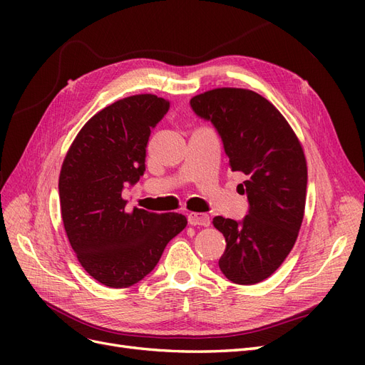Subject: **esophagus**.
Returning <instances> with one entry per match:
<instances>
[{"label":"esophagus","mask_w":365,"mask_h":365,"mask_svg":"<svg viewBox=\"0 0 365 365\" xmlns=\"http://www.w3.org/2000/svg\"><path fill=\"white\" fill-rule=\"evenodd\" d=\"M189 224L193 227H208L210 225V216L205 213H189L187 215Z\"/></svg>","instance_id":"1"}]
</instances>
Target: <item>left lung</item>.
<instances>
[{
	"label": "left lung",
	"instance_id": "1",
	"mask_svg": "<svg viewBox=\"0 0 365 365\" xmlns=\"http://www.w3.org/2000/svg\"><path fill=\"white\" fill-rule=\"evenodd\" d=\"M190 106L215 126L231 170L247 175L239 184L247 216L213 219L227 242L219 268L237 284L263 282L288 257L302 227L307 168L300 141L277 108L250 90L217 88Z\"/></svg>",
	"mask_w": 365,
	"mask_h": 365
}]
</instances>
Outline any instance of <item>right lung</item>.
<instances>
[{"instance_id":"obj_1","label":"right lung","mask_w":365,"mask_h":365,"mask_svg":"<svg viewBox=\"0 0 365 365\" xmlns=\"http://www.w3.org/2000/svg\"><path fill=\"white\" fill-rule=\"evenodd\" d=\"M169 102L130 96L106 106L81 129L59 176L65 231L83 269L109 288H129L157 267L165 245L187 225L178 213L126 210L125 187L146 170L152 129Z\"/></svg>"}]
</instances>
